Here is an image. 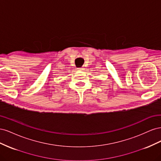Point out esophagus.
I'll return each instance as SVG.
<instances>
[{
    "mask_svg": "<svg viewBox=\"0 0 161 161\" xmlns=\"http://www.w3.org/2000/svg\"><path fill=\"white\" fill-rule=\"evenodd\" d=\"M84 69H85L84 68H78V69H77V70L79 71H83V70H85Z\"/></svg>",
    "mask_w": 161,
    "mask_h": 161,
    "instance_id": "34e87169",
    "label": "esophagus"
}]
</instances>
